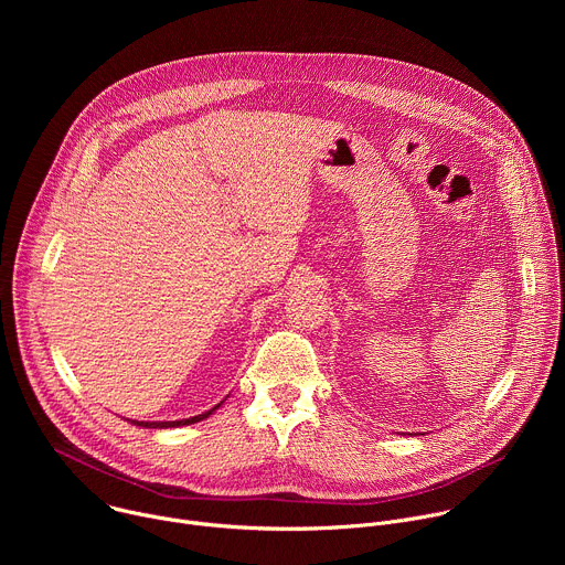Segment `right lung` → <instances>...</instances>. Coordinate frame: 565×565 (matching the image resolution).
Here are the masks:
<instances>
[{"label":"right lung","mask_w":565,"mask_h":565,"mask_svg":"<svg viewBox=\"0 0 565 565\" xmlns=\"http://www.w3.org/2000/svg\"><path fill=\"white\" fill-rule=\"evenodd\" d=\"M218 409V405L216 407H212L210 412H205V414H201V416H194V418H185V420H172V423H138V420H131V425H136V427H147V429H170V427H183V425H194V423H199V420H203V418H207L212 412H216Z\"/></svg>","instance_id":"obj_1"}]
</instances>
